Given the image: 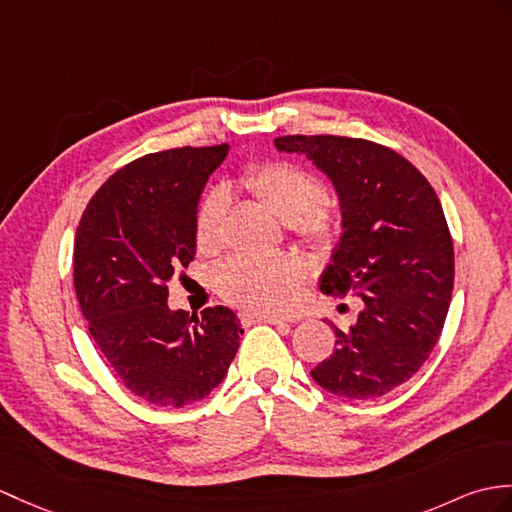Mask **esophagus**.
Wrapping results in <instances>:
<instances>
[{"label":"esophagus","mask_w":512,"mask_h":512,"mask_svg":"<svg viewBox=\"0 0 512 512\" xmlns=\"http://www.w3.org/2000/svg\"><path fill=\"white\" fill-rule=\"evenodd\" d=\"M244 320H253V323H270V325H288L290 323V320L279 318V316H268V314H259V316L244 314Z\"/></svg>","instance_id":"obj_1"}]
</instances>
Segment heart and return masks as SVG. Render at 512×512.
<instances>
[{
	"instance_id": "b5f03b06",
	"label": "heart",
	"mask_w": 512,
	"mask_h": 512,
	"mask_svg": "<svg viewBox=\"0 0 512 512\" xmlns=\"http://www.w3.org/2000/svg\"><path fill=\"white\" fill-rule=\"evenodd\" d=\"M248 194L283 222L294 235L318 248L334 244L338 216L323 198V185L305 168L288 161H266L242 176ZM229 202L222 192H209L200 200L194 220L196 246L202 253L218 251L222 244ZM305 275V264L292 255L235 257L218 275L224 299L248 312L283 310L290 294Z\"/></svg>"
}]
</instances>
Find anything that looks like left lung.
Wrapping results in <instances>:
<instances>
[{
	"label": "left lung",
	"mask_w": 512,
	"mask_h": 512,
	"mask_svg": "<svg viewBox=\"0 0 512 512\" xmlns=\"http://www.w3.org/2000/svg\"><path fill=\"white\" fill-rule=\"evenodd\" d=\"M279 152L305 154L334 185L342 235L320 290L360 296L349 329L310 373L344 399H377L419 371L436 347L454 290V242L427 178L401 154L366 139L277 137Z\"/></svg>",
	"instance_id": "1"
}]
</instances>
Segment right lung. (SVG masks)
I'll return each instance as SVG.
<instances>
[{"mask_svg":"<svg viewBox=\"0 0 512 512\" xmlns=\"http://www.w3.org/2000/svg\"><path fill=\"white\" fill-rule=\"evenodd\" d=\"M229 144L146 154L117 170L82 213L74 285L89 331L122 384L148 403L183 408L227 377L244 329L229 307L189 316L168 283L196 255L202 189Z\"/></svg>","mask_w":512,"mask_h":512,"instance_id":"add662e5","label":"right lung"}]
</instances>
